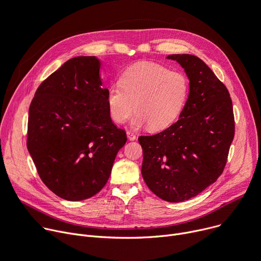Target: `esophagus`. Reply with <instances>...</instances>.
Segmentation results:
<instances>
[{
  "instance_id": "34e87169",
  "label": "esophagus",
  "mask_w": 261,
  "mask_h": 261,
  "mask_svg": "<svg viewBox=\"0 0 261 261\" xmlns=\"http://www.w3.org/2000/svg\"><path fill=\"white\" fill-rule=\"evenodd\" d=\"M127 137H128L129 140H135L136 139V135L131 131H127Z\"/></svg>"
}]
</instances>
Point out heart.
Wrapping results in <instances>:
<instances>
[{
    "label": "heart",
    "instance_id": "1",
    "mask_svg": "<svg viewBox=\"0 0 261 261\" xmlns=\"http://www.w3.org/2000/svg\"><path fill=\"white\" fill-rule=\"evenodd\" d=\"M189 94V80L180 72L156 63H137L122 74L120 85L107 88L106 103L110 117L125 123L133 110L131 125H149L159 130L173 124L182 112Z\"/></svg>",
    "mask_w": 261,
    "mask_h": 261
}]
</instances>
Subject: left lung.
<instances>
[{
    "label": "left lung",
    "instance_id": "8db88e82",
    "mask_svg": "<svg viewBox=\"0 0 261 261\" xmlns=\"http://www.w3.org/2000/svg\"><path fill=\"white\" fill-rule=\"evenodd\" d=\"M189 80L178 121L155 135L139 136L141 175L160 199L178 203L202 193L221 176L234 137V115L226 86L199 57L169 55Z\"/></svg>",
    "mask_w": 261,
    "mask_h": 261
}]
</instances>
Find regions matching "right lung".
Segmentation results:
<instances>
[{"instance_id": "1", "label": "right lung", "mask_w": 261, "mask_h": 261, "mask_svg": "<svg viewBox=\"0 0 261 261\" xmlns=\"http://www.w3.org/2000/svg\"><path fill=\"white\" fill-rule=\"evenodd\" d=\"M96 56L64 62L37 88L29 108L28 151L50 191L82 201L107 183L126 132L111 121Z\"/></svg>"}]
</instances>
